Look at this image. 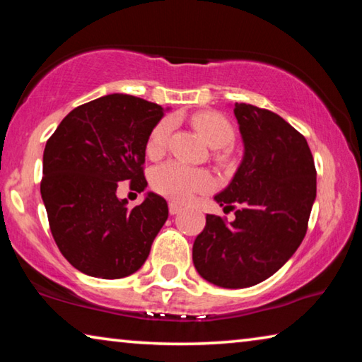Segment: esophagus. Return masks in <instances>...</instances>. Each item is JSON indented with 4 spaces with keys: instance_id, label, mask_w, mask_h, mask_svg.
<instances>
[{
    "instance_id": "34e87169",
    "label": "esophagus",
    "mask_w": 362,
    "mask_h": 362,
    "mask_svg": "<svg viewBox=\"0 0 362 362\" xmlns=\"http://www.w3.org/2000/svg\"><path fill=\"white\" fill-rule=\"evenodd\" d=\"M182 211V206L180 204H177V203H169V214L170 216H175V214H179Z\"/></svg>"
}]
</instances>
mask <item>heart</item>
Wrapping results in <instances>:
<instances>
[{
	"label": "heart",
	"mask_w": 362,
	"mask_h": 362,
	"mask_svg": "<svg viewBox=\"0 0 362 362\" xmlns=\"http://www.w3.org/2000/svg\"><path fill=\"white\" fill-rule=\"evenodd\" d=\"M192 121L199 136L214 148L226 146L235 137V131H233L230 121L218 113H198L193 116ZM170 127H173V119H163L153 127L150 137L146 140V153L151 158L159 156L166 148ZM151 185L166 198L185 203L196 193H204L212 189L214 177L206 169L187 166V164L179 161H168L153 170Z\"/></svg>",
	"instance_id": "heart-1"
}]
</instances>
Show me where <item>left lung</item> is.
Listing matches in <instances>:
<instances>
[{
    "mask_svg": "<svg viewBox=\"0 0 362 362\" xmlns=\"http://www.w3.org/2000/svg\"><path fill=\"white\" fill-rule=\"evenodd\" d=\"M233 112L243 159L223 192L214 196L233 222L212 214L193 244L196 272L225 289H244L272 276L303 241L316 199L313 155L302 134L279 115L249 103Z\"/></svg>",
    "mask_w": 362,
    "mask_h": 362,
    "instance_id": "1",
    "label": "left lung"
}]
</instances>
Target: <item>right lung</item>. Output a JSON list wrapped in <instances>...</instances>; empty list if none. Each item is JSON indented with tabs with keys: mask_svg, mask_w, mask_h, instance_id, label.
Segmentation results:
<instances>
[{
	"mask_svg": "<svg viewBox=\"0 0 362 362\" xmlns=\"http://www.w3.org/2000/svg\"><path fill=\"white\" fill-rule=\"evenodd\" d=\"M169 110V108H166ZM127 94H108L65 116L42 155L41 198L60 252L84 274L118 279L136 273L168 220L166 199L148 192L134 209L118 182L140 192L146 140L166 112Z\"/></svg>",
	"mask_w": 362,
	"mask_h": 362,
	"instance_id": "right-lung-1",
	"label": "right lung"
}]
</instances>
